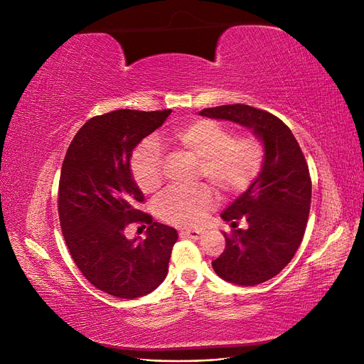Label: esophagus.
I'll return each instance as SVG.
<instances>
[{
    "instance_id": "34e87169",
    "label": "esophagus",
    "mask_w": 364,
    "mask_h": 364,
    "mask_svg": "<svg viewBox=\"0 0 364 364\" xmlns=\"http://www.w3.org/2000/svg\"><path fill=\"white\" fill-rule=\"evenodd\" d=\"M182 234L186 235L188 238H191V240H200L205 234V230H202V229H186L185 232H182Z\"/></svg>"
}]
</instances>
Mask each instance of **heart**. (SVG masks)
I'll return each mask as SVG.
<instances>
[{
	"mask_svg": "<svg viewBox=\"0 0 364 364\" xmlns=\"http://www.w3.org/2000/svg\"><path fill=\"white\" fill-rule=\"evenodd\" d=\"M165 146L186 150L199 158L200 174L220 191L238 194L257 181L264 164V146L253 135L232 136L214 119H194L162 136ZM162 155L156 141L147 139L132 156V174L142 193L156 191L162 183ZM217 197L208 185L194 190H170L158 200V214L178 226L199 225L215 206Z\"/></svg>",
	"mask_w": 364,
	"mask_h": 364,
	"instance_id": "b5f03b06",
	"label": "heart"
}]
</instances>
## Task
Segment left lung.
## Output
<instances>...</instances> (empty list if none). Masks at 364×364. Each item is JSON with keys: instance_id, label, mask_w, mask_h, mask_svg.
Returning <instances> with one entry per match:
<instances>
[{"instance_id": "8db88e82", "label": "left lung", "mask_w": 364, "mask_h": 364, "mask_svg": "<svg viewBox=\"0 0 364 364\" xmlns=\"http://www.w3.org/2000/svg\"><path fill=\"white\" fill-rule=\"evenodd\" d=\"M199 115L250 129L262 142L264 164L257 181L222 213L232 228L241 218L247 228L223 232L226 247L213 269L222 279L245 287L266 282L291 261L305 232L311 179L304 153L291 130L261 109L225 105Z\"/></svg>"}]
</instances>
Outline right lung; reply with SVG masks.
Wrapping results in <instances>:
<instances>
[{
    "instance_id": "add662e5",
    "label": "right lung",
    "mask_w": 364,
    "mask_h": 364,
    "mask_svg": "<svg viewBox=\"0 0 364 364\" xmlns=\"http://www.w3.org/2000/svg\"><path fill=\"white\" fill-rule=\"evenodd\" d=\"M170 114L118 109L87 119L62 164L58 209L65 243L83 277L119 299L155 290L178 241L174 228L136 209L144 194L130 168L132 151ZM130 223H147L146 238L127 239Z\"/></svg>"
}]
</instances>
